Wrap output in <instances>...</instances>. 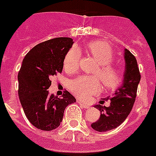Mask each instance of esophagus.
I'll use <instances>...</instances> for the list:
<instances>
[{"label": "esophagus", "instance_id": "esophagus-1", "mask_svg": "<svg viewBox=\"0 0 156 156\" xmlns=\"http://www.w3.org/2000/svg\"><path fill=\"white\" fill-rule=\"evenodd\" d=\"M78 103L80 104L81 107H82V108H87V109L90 108V105H89V104H85V103L82 102V101H78Z\"/></svg>", "mask_w": 156, "mask_h": 156}]
</instances>
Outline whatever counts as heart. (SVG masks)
Segmentation results:
<instances>
[{
  "label": "heart",
  "mask_w": 156,
  "mask_h": 156,
  "mask_svg": "<svg viewBox=\"0 0 156 156\" xmlns=\"http://www.w3.org/2000/svg\"><path fill=\"white\" fill-rule=\"evenodd\" d=\"M89 53L98 62V66L93 71L96 76H80L69 83V90L80 100H87L90 96L97 95L101 90L100 81L104 88L108 90H116L123 81L121 69L112 64L114 52L108 44L104 41H91L87 44ZM80 51L77 47H72L66 54L64 68L68 73L78 70L80 63Z\"/></svg>",
  "instance_id": "1"
}]
</instances>
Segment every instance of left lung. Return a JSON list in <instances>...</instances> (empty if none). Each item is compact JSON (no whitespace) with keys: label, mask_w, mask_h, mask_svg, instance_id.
Masks as SVG:
<instances>
[{"label":"left lung","mask_w":156,"mask_h":156,"mask_svg":"<svg viewBox=\"0 0 156 156\" xmlns=\"http://www.w3.org/2000/svg\"><path fill=\"white\" fill-rule=\"evenodd\" d=\"M125 60L126 66L123 84L116 90L112 97L101 100L104 102V100H109L110 106L105 107L101 104L95 106L101 113L100 119L91 124V127L95 130L106 132L116 129L123 123L133 108L141 74L135 56L126 48Z\"/></svg>","instance_id":"8db88e82"}]
</instances>
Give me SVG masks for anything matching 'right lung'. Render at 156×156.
I'll use <instances>...</instances> for the list:
<instances>
[{"label": "right lung", "instance_id": "obj_1", "mask_svg": "<svg viewBox=\"0 0 156 156\" xmlns=\"http://www.w3.org/2000/svg\"><path fill=\"white\" fill-rule=\"evenodd\" d=\"M73 39L54 38L37 44L27 52L18 72V96L27 118L35 128L51 131L57 128L69 104L75 98L65 90L58 98L48 95L51 78L62 72L64 59Z\"/></svg>", "mask_w": 156, "mask_h": 156}]
</instances>
